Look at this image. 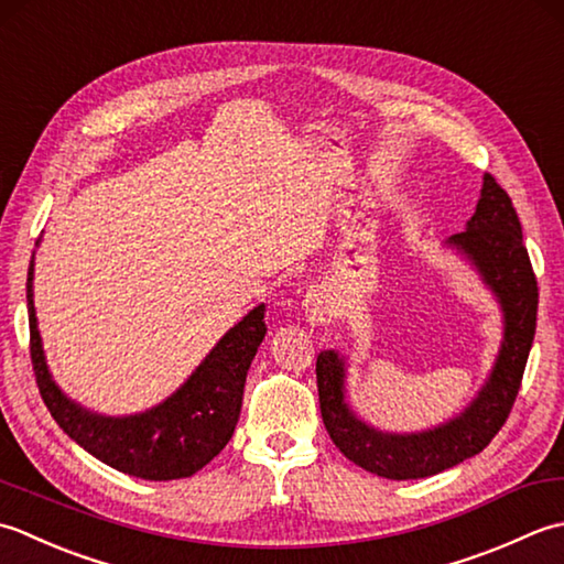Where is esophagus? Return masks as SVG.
Returning <instances> with one entry per match:
<instances>
[{"mask_svg": "<svg viewBox=\"0 0 564 564\" xmlns=\"http://www.w3.org/2000/svg\"><path fill=\"white\" fill-rule=\"evenodd\" d=\"M304 314L314 326L328 324L336 316V299L328 290H308L304 299Z\"/></svg>", "mask_w": 564, "mask_h": 564, "instance_id": "34e87169", "label": "esophagus"}]
</instances>
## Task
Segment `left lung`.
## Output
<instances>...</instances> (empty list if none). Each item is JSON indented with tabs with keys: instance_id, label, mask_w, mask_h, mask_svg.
Segmentation results:
<instances>
[{
	"instance_id": "left-lung-1",
	"label": "left lung",
	"mask_w": 564,
	"mask_h": 564,
	"mask_svg": "<svg viewBox=\"0 0 564 564\" xmlns=\"http://www.w3.org/2000/svg\"><path fill=\"white\" fill-rule=\"evenodd\" d=\"M447 243L475 262L503 308V343L487 387L463 416L445 426L392 435L365 426L343 399V360L333 350L316 358L318 404L324 426L338 451L355 465L387 479H421L455 467L485 451L501 431L519 397L538 318V280L523 246L521 221L511 197L497 180L485 175L477 212L463 234Z\"/></svg>"
}]
</instances>
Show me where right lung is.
Wrapping results in <instances>:
<instances>
[{"label": "right lung", "instance_id": "obj_1", "mask_svg": "<svg viewBox=\"0 0 564 564\" xmlns=\"http://www.w3.org/2000/svg\"><path fill=\"white\" fill-rule=\"evenodd\" d=\"M29 268V348L43 404L70 438L89 455L123 475L167 481L192 477L224 451L236 431L248 367L265 338V304L234 326L216 343L185 384L163 404L126 419H107L73 404L45 367Z\"/></svg>", "mask_w": 564, "mask_h": 564}]
</instances>
